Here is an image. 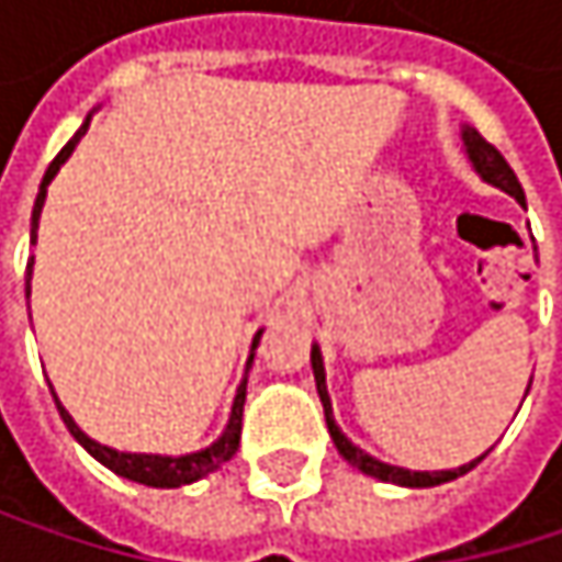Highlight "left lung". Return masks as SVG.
<instances>
[{"label": "left lung", "mask_w": 562, "mask_h": 562, "mask_svg": "<svg viewBox=\"0 0 562 562\" xmlns=\"http://www.w3.org/2000/svg\"><path fill=\"white\" fill-rule=\"evenodd\" d=\"M462 143H465L469 162L475 166V171H479L488 184L502 188V191H507L514 201L524 204V188H520L514 169L505 162V156H502L488 139H482V133L472 130V126H462ZM312 371H315V387H318L322 406H325V423H328V432H331V439H335V449H338L355 469H361L364 475H374V479L393 482V485H406V488H432V485H442V482H452V479L472 472V469L488 456V452H485V456L472 459L469 465H459V469H449V472H409V469H400V465H387V462L368 456L364 449H358V446L338 429V423H335V416H331V400H328V387H325V364H322L318 345H312Z\"/></svg>", "instance_id": "left-lung-1"}]
</instances>
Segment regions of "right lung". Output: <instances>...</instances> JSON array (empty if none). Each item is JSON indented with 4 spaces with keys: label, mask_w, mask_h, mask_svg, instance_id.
<instances>
[{
    "label": "right lung",
    "mask_w": 562,
    "mask_h": 562,
    "mask_svg": "<svg viewBox=\"0 0 562 562\" xmlns=\"http://www.w3.org/2000/svg\"><path fill=\"white\" fill-rule=\"evenodd\" d=\"M87 126H90V116H87V120H83V126L74 133V139L57 153L55 162L48 166L45 178H42V188H38V198H35V207H32V244L38 240V217H42V207H45L48 184H52V178L57 175V169L70 159L74 146H77V143H80V136L87 133ZM32 263H35V257L29 260V270H25V295L32 292ZM260 335H263V328H260V331H257V338H254V351H257V345H260ZM250 364H254V355L247 358V371H250ZM52 396H55V391H52ZM244 400H247V374H244V381H240V387H237L234 406H231V419H227V429L221 432V439H217V442H211L207 449L191 452V456H146V452H116V449H110V446H100L97 439H90V436L74 423V416L60 406V400L55 396L57 413H60V419L67 423L70 436H74V439H77V442H80V446H83L97 462H103L110 472H116V475H123V479H130V482L149 485V488H181V485H191V482L204 479L207 472L221 469L224 462H231V459H234V452H237V446H240Z\"/></svg>",
    "instance_id": "obj_1"
}]
</instances>
